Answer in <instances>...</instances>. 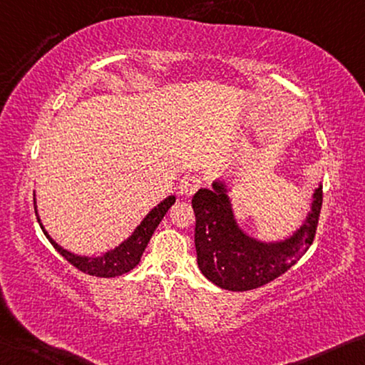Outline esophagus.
<instances>
[{
	"instance_id": "esophagus-1",
	"label": "esophagus",
	"mask_w": 365,
	"mask_h": 365,
	"mask_svg": "<svg viewBox=\"0 0 365 365\" xmlns=\"http://www.w3.org/2000/svg\"><path fill=\"white\" fill-rule=\"evenodd\" d=\"M202 186V179L197 176H189L186 179H182L181 186H179V192L184 197H190V195L195 194V190Z\"/></svg>"
}]
</instances>
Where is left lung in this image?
I'll list each match as a JSON object with an SVG mask.
<instances>
[{
    "instance_id": "1",
    "label": "left lung",
    "mask_w": 365,
    "mask_h": 365,
    "mask_svg": "<svg viewBox=\"0 0 365 365\" xmlns=\"http://www.w3.org/2000/svg\"><path fill=\"white\" fill-rule=\"evenodd\" d=\"M230 192L225 179H215L212 189L202 187L194 194L195 251L199 269L210 282L245 292L282 276L307 253L315 238L323 192L319 184L302 225L277 241L257 240L240 227Z\"/></svg>"
}]
</instances>
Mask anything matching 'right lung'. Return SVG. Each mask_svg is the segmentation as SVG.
Instances as JSON below:
<instances>
[{
	"instance_id": "add662e5",
	"label": "right lung",
	"mask_w": 365,
	"mask_h": 365,
	"mask_svg": "<svg viewBox=\"0 0 365 365\" xmlns=\"http://www.w3.org/2000/svg\"><path fill=\"white\" fill-rule=\"evenodd\" d=\"M175 202H176V194L168 195L166 199L161 200L158 205H155L153 209L145 215V218L138 223L137 228L133 230L130 237L117 245L115 248L108 250L101 256H85V255H75L68 250L61 248L57 241H53V238L50 237L46 227L42 225L41 217H38L36 192H34V209H36L37 220L41 223V228L43 235L47 237V240L53 245V248L70 262V264H73L76 269H80L81 272H86L89 276H96V277H117L128 271H132V269L140 262V257H142L145 248H147L151 235H153L156 227L160 225V222L163 220L166 212L170 210V207L175 204Z\"/></svg>"
}]
</instances>
